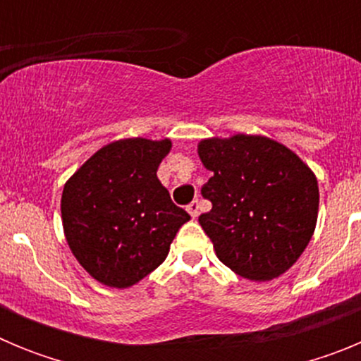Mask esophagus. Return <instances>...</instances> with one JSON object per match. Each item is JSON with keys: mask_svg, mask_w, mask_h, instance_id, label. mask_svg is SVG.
<instances>
[{"mask_svg": "<svg viewBox=\"0 0 361 361\" xmlns=\"http://www.w3.org/2000/svg\"><path fill=\"white\" fill-rule=\"evenodd\" d=\"M186 209H188V213L191 215V219H197V216H199V202H197V200H193V202L188 204Z\"/></svg>", "mask_w": 361, "mask_h": 361, "instance_id": "34e87169", "label": "esophagus"}]
</instances>
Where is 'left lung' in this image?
<instances>
[{
	"label": "left lung",
	"mask_w": 361,
	"mask_h": 361,
	"mask_svg": "<svg viewBox=\"0 0 361 361\" xmlns=\"http://www.w3.org/2000/svg\"><path fill=\"white\" fill-rule=\"evenodd\" d=\"M212 178L200 193L212 212L199 222L222 264L244 279L271 280L298 260L318 219V180L288 146L262 135L204 139Z\"/></svg>",
	"instance_id": "8db88e82"
}]
</instances>
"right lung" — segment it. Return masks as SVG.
Listing matches in <instances>:
<instances>
[{"mask_svg":"<svg viewBox=\"0 0 361 361\" xmlns=\"http://www.w3.org/2000/svg\"><path fill=\"white\" fill-rule=\"evenodd\" d=\"M170 149V139L110 142L63 188L66 242L88 275L108 288H130L161 266L190 220L157 178Z\"/></svg>","mask_w":361,"mask_h":361,"instance_id":"add662e5","label":"right lung"}]
</instances>
